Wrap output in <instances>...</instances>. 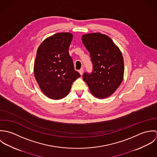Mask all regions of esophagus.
<instances>
[{"instance_id":"1","label":"esophagus","mask_w":157,"mask_h":157,"mask_svg":"<svg viewBox=\"0 0 157 157\" xmlns=\"http://www.w3.org/2000/svg\"><path fill=\"white\" fill-rule=\"evenodd\" d=\"M83 68H81L79 71H78V72H79V73L80 74V75H82V74H83Z\"/></svg>"}]
</instances>
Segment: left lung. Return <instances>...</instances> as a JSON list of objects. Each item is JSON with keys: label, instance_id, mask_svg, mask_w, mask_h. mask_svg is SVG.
<instances>
[{"label": "left lung", "instance_id": "1", "mask_svg": "<svg viewBox=\"0 0 157 157\" xmlns=\"http://www.w3.org/2000/svg\"><path fill=\"white\" fill-rule=\"evenodd\" d=\"M82 40L90 54L91 74L83 75L91 94L98 98L111 96L123 81L124 60L119 48L112 39L100 33L86 34Z\"/></svg>", "mask_w": 157, "mask_h": 157}]
</instances>
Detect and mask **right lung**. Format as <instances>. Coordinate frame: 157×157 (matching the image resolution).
Listing matches in <instances>:
<instances>
[{
    "mask_svg": "<svg viewBox=\"0 0 157 157\" xmlns=\"http://www.w3.org/2000/svg\"><path fill=\"white\" fill-rule=\"evenodd\" d=\"M72 38L70 33H57L47 37L37 49L34 77L43 93L51 99L66 97L80 77L68 51Z\"/></svg>",
    "mask_w": 157,
    "mask_h": 157,
    "instance_id": "obj_1",
    "label": "right lung"
}]
</instances>
